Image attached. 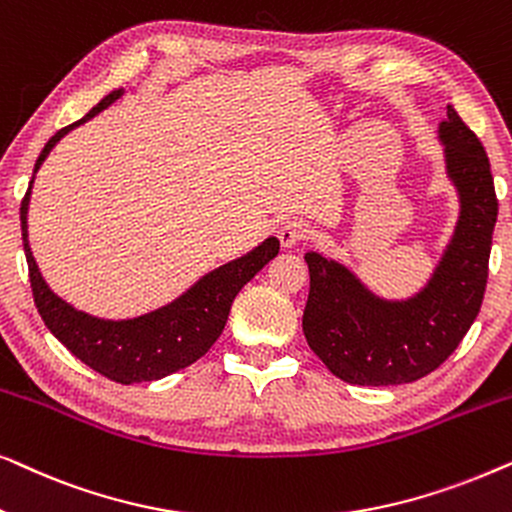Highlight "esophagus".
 Returning <instances> with one entry per match:
<instances>
[{"label": "esophagus", "instance_id": "esophagus-1", "mask_svg": "<svg viewBox=\"0 0 512 512\" xmlns=\"http://www.w3.org/2000/svg\"><path fill=\"white\" fill-rule=\"evenodd\" d=\"M310 237V228L303 221H286L282 228H279V242H282L284 249L296 247L298 242H303Z\"/></svg>", "mask_w": 512, "mask_h": 512}]
</instances>
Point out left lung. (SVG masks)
Instances as JSON below:
<instances>
[{
	"instance_id": "left-lung-1",
	"label": "left lung",
	"mask_w": 512,
	"mask_h": 512,
	"mask_svg": "<svg viewBox=\"0 0 512 512\" xmlns=\"http://www.w3.org/2000/svg\"><path fill=\"white\" fill-rule=\"evenodd\" d=\"M438 139L445 146L447 177L459 195V219L429 282L415 296L380 298L342 263L319 251L305 254L307 345L349 384L389 387L433 373L480 312L499 214L492 167L480 139L450 104Z\"/></svg>"
}]
</instances>
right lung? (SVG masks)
Instances as JSON below:
<instances>
[{"instance_id":"obj_1","label":"right lung","mask_w":512,"mask_h":512,"mask_svg":"<svg viewBox=\"0 0 512 512\" xmlns=\"http://www.w3.org/2000/svg\"><path fill=\"white\" fill-rule=\"evenodd\" d=\"M125 93L123 88L111 90L107 97L97 102V107L88 111L81 121L55 132L41 149L34 174L44 165L48 153L67 132L79 128L90 118L111 107ZM20 202V228H23V247L27 268H30V284L34 305L55 338L81 359L95 373H100L118 384L153 382L167 377L177 370L191 366L207 349L214 345L223 333L228 321L230 305L244 284L263 265H268L279 254V240L268 237L247 254L235 258L202 275L191 289H186L179 298L158 310L139 314L132 319H100L93 314L76 310L58 293L51 291L46 279L41 277L39 265L34 261L30 240H27V209H30L32 184Z\"/></svg>"}]
</instances>
